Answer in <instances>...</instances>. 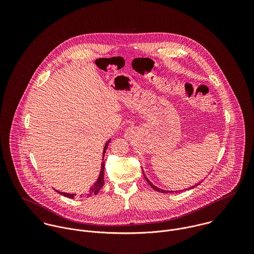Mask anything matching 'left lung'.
<instances>
[{
    "label": "left lung",
    "mask_w": 254,
    "mask_h": 254,
    "mask_svg": "<svg viewBox=\"0 0 254 254\" xmlns=\"http://www.w3.org/2000/svg\"><path fill=\"white\" fill-rule=\"evenodd\" d=\"M144 176H145V179L146 180V182L148 183V185L154 190H156V191H159V192H163V193H170V192H178V190H162V189H159V188H157L156 186H154L151 182L149 181L146 177H145V173H144ZM199 185V183H197L196 185H194V186H192V187H190L189 189H186V190H191V189H193L194 187H196V186H198ZM180 191H182V190H180Z\"/></svg>",
    "instance_id": "8db88e82"
}]
</instances>
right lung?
<instances>
[{"instance_id":"right-lung-1","label":"right lung","mask_w":254,"mask_h":254,"mask_svg":"<svg viewBox=\"0 0 254 254\" xmlns=\"http://www.w3.org/2000/svg\"><path fill=\"white\" fill-rule=\"evenodd\" d=\"M109 143H110V140H109V141L107 142L106 145L104 146V151H103V160H104L105 153H106V150H107V148H108V145H109ZM104 176H105V161H103V162H102L100 175H99V178L97 179L96 183H95V184H94V185H93V186L88 190V191H86V192H84V193H81V194H80V197H88V196H92V195H94V194H97V193L100 191V190L103 188L104 184H105V181H104ZM57 192L61 193L62 195H64V196H66V197H69V198H74V197H75V195H76V193L63 192V191H59V190H57Z\"/></svg>"}]
</instances>
